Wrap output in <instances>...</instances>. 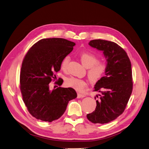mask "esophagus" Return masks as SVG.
<instances>
[{
	"instance_id": "1",
	"label": "esophagus",
	"mask_w": 149,
	"mask_h": 149,
	"mask_svg": "<svg viewBox=\"0 0 149 149\" xmlns=\"http://www.w3.org/2000/svg\"><path fill=\"white\" fill-rule=\"evenodd\" d=\"M86 96L84 94H82L81 93H77V98H82Z\"/></svg>"
}]
</instances>
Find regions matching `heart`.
<instances>
[{
  "mask_svg": "<svg viewBox=\"0 0 149 149\" xmlns=\"http://www.w3.org/2000/svg\"><path fill=\"white\" fill-rule=\"evenodd\" d=\"M81 60L86 68H88L87 75L91 82L97 83L104 77L107 70V64L104 62H99V58L93 53H83L81 55ZM70 61V56L66 55L61 62V68L65 70ZM65 84L78 91H82L87 86V83L84 80L71 77L66 79Z\"/></svg>",
  "mask_w": 149,
  "mask_h": 149,
  "instance_id": "1",
  "label": "heart"
}]
</instances>
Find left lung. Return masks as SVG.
Masks as SVG:
<instances>
[{
	"label": "left lung",
	"instance_id": "left-lung-1",
	"mask_svg": "<svg viewBox=\"0 0 149 149\" xmlns=\"http://www.w3.org/2000/svg\"><path fill=\"white\" fill-rule=\"evenodd\" d=\"M89 45L103 52L107 60L105 76L95 85L100 93L96 107L87 118L93 123L104 124L114 120L123 113L133 90L131 62L127 53L114 42L93 40Z\"/></svg>",
	"mask_w": 149,
	"mask_h": 149
}]
</instances>
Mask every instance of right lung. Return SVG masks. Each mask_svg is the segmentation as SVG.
Instances as JSON below:
<instances>
[{"label":"right lung","mask_w":149,"mask_h":149,"mask_svg":"<svg viewBox=\"0 0 149 149\" xmlns=\"http://www.w3.org/2000/svg\"><path fill=\"white\" fill-rule=\"evenodd\" d=\"M75 45L63 38H44L34 44L24 57L20 90L29 113L36 119L48 122L58 120L65 111L68 101L77 97L75 91L70 87L49 89L63 58ZM62 83V80L55 82L58 86Z\"/></svg>","instance_id":"1"}]
</instances>
